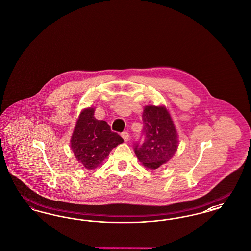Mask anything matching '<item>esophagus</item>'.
Here are the masks:
<instances>
[{
    "instance_id": "1",
    "label": "esophagus",
    "mask_w": 251,
    "mask_h": 251,
    "mask_svg": "<svg viewBox=\"0 0 251 251\" xmlns=\"http://www.w3.org/2000/svg\"><path fill=\"white\" fill-rule=\"evenodd\" d=\"M121 136H122V138L124 139L125 142H127V141L129 140V132H128V131H123V132L121 133Z\"/></svg>"
}]
</instances>
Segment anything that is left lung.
Segmentation results:
<instances>
[{"label": "left lung", "mask_w": 251, "mask_h": 251, "mask_svg": "<svg viewBox=\"0 0 251 251\" xmlns=\"http://www.w3.org/2000/svg\"><path fill=\"white\" fill-rule=\"evenodd\" d=\"M142 119L143 142L134 144V153L144 167L156 169L177 151L178 133L165 106H145Z\"/></svg>", "instance_id": "left-lung-1"}]
</instances>
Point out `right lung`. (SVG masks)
<instances>
[{
  "mask_svg": "<svg viewBox=\"0 0 251 251\" xmlns=\"http://www.w3.org/2000/svg\"><path fill=\"white\" fill-rule=\"evenodd\" d=\"M94 108L83 110L71 139V148L77 161L86 169L99 167L111 151L123 143L122 137L111 131L104 120H96Z\"/></svg>",
  "mask_w": 251,
  "mask_h": 251,
  "instance_id": "add662e5",
  "label": "right lung"
}]
</instances>
